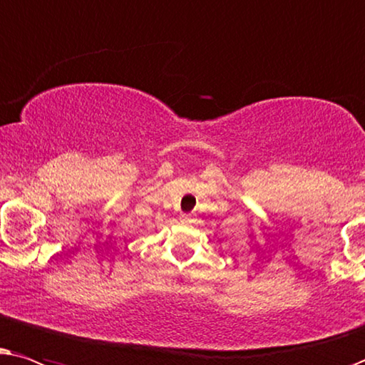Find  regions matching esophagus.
<instances>
[{
    "instance_id": "1",
    "label": "esophagus",
    "mask_w": 365,
    "mask_h": 365,
    "mask_svg": "<svg viewBox=\"0 0 365 365\" xmlns=\"http://www.w3.org/2000/svg\"><path fill=\"white\" fill-rule=\"evenodd\" d=\"M182 222H190V215L188 213H182Z\"/></svg>"
}]
</instances>
